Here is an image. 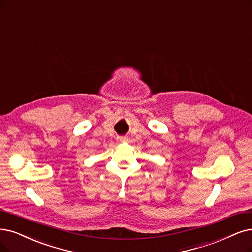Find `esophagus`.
<instances>
[{
  "label": "esophagus",
  "instance_id": "esophagus-1",
  "mask_svg": "<svg viewBox=\"0 0 252 252\" xmlns=\"http://www.w3.org/2000/svg\"><path fill=\"white\" fill-rule=\"evenodd\" d=\"M117 141L120 142V143L126 142V138H125V137H118V138H117Z\"/></svg>",
  "mask_w": 252,
  "mask_h": 252
}]
</instances>
